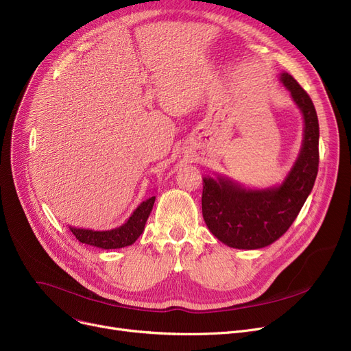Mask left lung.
I'll return each instance as SVG.
<instances>
[{
  "label": "left lung",
  "mask_w": 351,
  "mask_h": 351,
  "mask_svg": "<svg viewBox=\"0 0 351 351\" xmlns=\"http://www.w3.org/2000/svg\"><path fill=\"white\" fill-rule=\"evenodd\" d=\"M282 84L303 114V143L280 186L246 189L229 178H204L202 213L209 230L234 249H261L283 236L298 217L319 171V119L307 92L287 72Z\"/></svg>",
  "instance_id": "obj_1"
}]
</instances>
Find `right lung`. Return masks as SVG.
<instances>
[{"instance_id":"1","label":"right lung","mask_w":351,"mask_h":351,"mask_svg":"<svg viewBox=\"0 0 351 351\" xmlns=\"http://www.w3.org/2000/svg\"><path fill=\"white\" fill-rule=\"evenodd\" d=\"M155 204V196L143 200L142 204L135 209L126 222L115 229L110 230H89V229H78L71 228L69 230L75 234V237L81 243L95 246L101 249H121L135 243L136 239L142 234L145 229V223L149 217L152 208Z\"/></svg>"}]
</instances>
